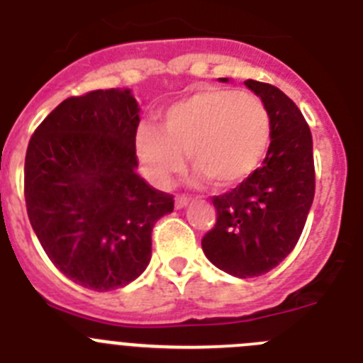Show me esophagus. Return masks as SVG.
Masks as SVG:
<instances>
[{
    "label": "esophagus",
    "mask_w": 363,
    "mask_h": 363,
    "mask_svg": "<svg viewBox=\"0 0 363 363\" xmlns=\"http://www.w3.org/2000/svg\"><path fill=\"white\" fill-rule=\"evenodd\" d=\"M187 203H189V198L185 196V194H178V196H176V207H178V209L185 207Z\"/></svg>",
    "instance_id": "34e87169"
}]
</instances>
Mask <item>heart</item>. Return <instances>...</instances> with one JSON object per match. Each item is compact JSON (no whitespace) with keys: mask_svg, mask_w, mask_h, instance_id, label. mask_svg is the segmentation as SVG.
<instances>
[{"mask_svg":"<svg viewBox=\"0 0 363 363\" xmlns=\"http://www.w3.org/2000/svg\"><path fill=\"white\" fill-rule=\"evenodd\" d=\"M271 143V116L265 104L236 89L207 86L172 105L162 130L143 127L138 154L158 185L191 163L218 187L238 184L256 171Z\"/></svg>","mask_w":363,"mask_h":363,"instance_id":"obj_1","label":"heart"}]
</instances>
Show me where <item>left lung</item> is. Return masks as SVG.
Listing matches in <instances>:
<instances>
[{"label": "left lung", "mask_w": 363, "mask_h": 363, "mask_svg": "<svg viewBox=\"0 0 363 363\" xmlns=\"http://www.w3.org/2000/svg\"><path fill=\"white\" fill-rule=\"evenodd\" d=\"M245 85L267 107L271 143L262 167L213 196L216 223L201 238L205 256L238 278L262 277L293 251L314 198L313 136L303 114L278 86Z\"/></svg>", "instance_id": "8db88e82"}]
</instances>
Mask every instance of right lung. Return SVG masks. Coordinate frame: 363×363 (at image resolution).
Returning a JSON list of instances; mask_svg holds the SVG:
<instances>
[{"label":"right lung","instance_id":"add662e5","mask_svg":"<svg viewBox=\"0 0 363 363\" xmlns=\"http://www.w3.org/2000/svg\"><path fill=\"white\" fill-rule=\"evenodd\" d=\"M140 108L130 91H92L57 105L25 156L30 225L54 265L82 287L112 291L150 262L154 223L171 194L136 172Z\"/></svg>","mask_w":363,"mask_h":363}]
</instances>
